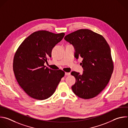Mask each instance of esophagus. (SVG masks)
I'll return each mask as SVG.
<instances>
[{
	"instance_id": "obj_1",
	"label": "esophagus",
	"mask_w": 128,
	"mask_h": 128,
	"mask_svg": "<svg viewBox=\"0 0 128 128\" xmlns=\"http://www.w3.org/2000/svg\"><path fill=\"white\" fill-rule=\"evenodd\" d=\"M65 75L66 76L70 75V72H65Z\"/></svg>"
}]
</instances>
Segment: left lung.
<instances>
[{
    "instance_id": "1",
    "label": "left lung",
    "mask_w": 128,
    "mask_h": 128,
    "mask_svg": "<svg viewBox=\"0 0 128 128\" xmlns=\"http://www.w3.org/2000/svg\"><path fill=\"white\" fill-rule=\"evenodd\" d=\"M64 39L74 47V57L82 58V74L72 71L75 83L73 92L83 99L98 96L107 86L114 69L110 47L101 35L81 29L66 35Z\"/></svg>"
}]
</instances>
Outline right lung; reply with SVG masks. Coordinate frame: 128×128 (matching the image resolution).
I'll list each match as a JSON object with an SVG mask.
<instances>
[{"label":"right lung","mask_w":128,"mask_h":128,"mask_svg":"<svg viewBox=\"0 0 128 128\" xmlns=\"http://www.w3.org/2000/svg\"><path fill=\"white\" fill-rule=\"evenodd\" d=\"M64 36V32H35L17 50L14 59V73L20 86L31 98L38 100L50 98L64 76L62 70H53L44 65L51 57L53 48Z\"/></svg>","instance_id":"1"}]
</instances>
